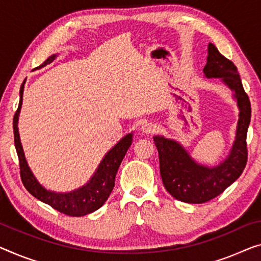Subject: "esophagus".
Here are the masks:
<instances>
[{
  "label": "esophagus",
  "instance_id": "esophagus-1",
  "mask_svg": "<svg viewBox=\"0 0 261 261\" xmlns=\"http://www.w3.org/2000/svg\"><path fill=\"white\" fill-rule=\"evenodd\" d=\"M154 130H155V125H154L153 123H150V122L144 123L143 126H142V131L144 132V134H146V135L153 134Z\"/></svg>",
  "mask_w": 261,
  "mask_h": 261
}]
</instances>
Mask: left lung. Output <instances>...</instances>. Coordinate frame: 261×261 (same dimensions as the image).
<instances>
[{
	"mask_svg": "<svg viewBox=\"0 0 261 261\" xmlns=\"http://www.w3.org/2000/svg\"><path fill=\"white\" fill-rule=\"evenodd\" d=\"M203 71L207 79L223 80L234 91L238 103V127L228 157L216 168H206L192 161L178 143L161 136L153 137L166 191L176 199L190 204H203L223 193L243 173L248 155L246 136L251 120V103L244 90L238 69L232 61L221 55L215 44L210 43L207 63Z\"/></svg>",
	"mask_w": 261,
	"mask_h": 261,
	"instance_id": "1",
	"label": "left lung"
}]
</instances>
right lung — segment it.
<instances>
[{
    "label": "right lung",
    "instance_id": "obj_1",
    "mask_svg": "<svg viewBox=\"0 0 261 261\" xmlns=\"http://www.w3.org/2000/svg\"><path fill=\"white\" fill-rule=\"evenodd\" d=\"M55 56L49 57L43 64L38 68L43 67L51 62ZM25 81H23L19 90V103L16 112H15L13 119L14 127V142L16 152L18 155L19 163V176L21 180L24 185V188L28 190L30 194H33L38 200L51 206L53 208L57 210L58 212L64 213L70 217H82L89 213L95 212L96 210L102 207L107 199L110 196L115 186V177L117 173L118 168L122 163L124 155H125L127 149H129L132 142V134L125 136L123 139H120L117 145H115L112 149L106 154V157L98 166V169L93 174V177L87 185L82 186L81 189L75 190L70 193H56L51 192L42 188L35 179V177L31 173L30 169L27 164L24 153L19 141V135L17 129V120L18 114L22 106V97L23 89H24Z\"/></svg>",
    "mask_w": 261,
    "mask_h": 261
}]
</instances>
